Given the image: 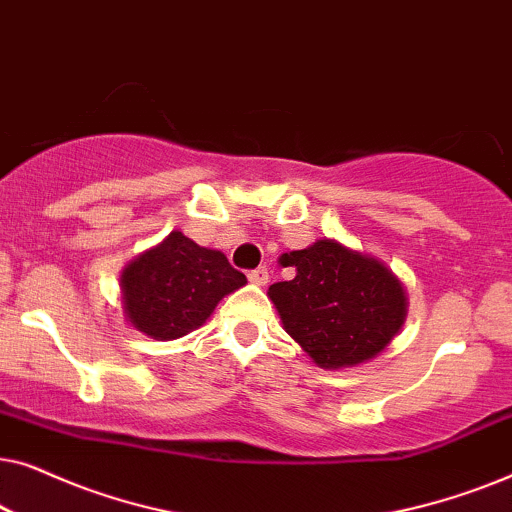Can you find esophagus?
Instances as JSON below:
<instances>
[{
  "label": "esophagus",
  "instance_id": "esophagus-1",
  "mask_svg": "<svg viewBox=\"0 0 512 512\" xmlns=\"http://www.w3.org/2000/svg\"><path fill=\"white\" fill-rule=\"evenodd\" d=\"M249 282L256 286H265L268 284V268H256L249 272Z\"/></svg>",
  "mask_w": 512,
  "mask_h": 512
}]
</instances>
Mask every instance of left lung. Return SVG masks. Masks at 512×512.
<instances>
[{
    "label": "left lung",
    "mask_w": 512,
    "mask_h": 512,
    "mask_svg": "<svg viewBox=\"0 0 512 512\" xmlns=\"http://www.w3.org/2000/svg\"><path fill=\"white\" fill-rule=\"evenodd\" d=\"M296 277L268 289L284 331L319 368L375 359L401 331L408 298L394 272L373 256L317 240L279 256Z\"/></svg>",
    "instance_id": "left-lung-1"
}]
</instances>
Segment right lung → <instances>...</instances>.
<instances>
[{"instance_id":"obj_1","label":"right lung","mask_w":512,"mask_h":512,"mask_svg":"<svg viewBox=\"0 0 512 512\" xmlns=\"http://www.w3.org/2000/svg\"><path fill=\"white\" fill-rule=\"evenodd\" d=\"M244 284L247 277L221 251L172 230L158 247L125 265L123 312L149 338L177 340L205 324L219 300Z\"/></svg>"}]
</instances>
